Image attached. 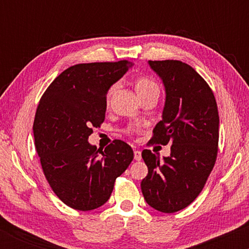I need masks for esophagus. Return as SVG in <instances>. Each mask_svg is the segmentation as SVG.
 I'll return each instance as SVG.
<instances>
[{
	"label": "esophagus",
	"mask_w": 249,
	"mask_h": 249,
	"mask_svg": "<svg viewBox=\"0 0 249 249\" xmlns=\"http://www.w3.org/2000/svg\"><path fill=\"white\" fill-rule=\"evenodd\" d=\"M134 160H137V161H139L142 159V152L141 151H138V150H136L134 151Z\"/></svg>",
	"instance_id": "esophagus-1"
}]
</instances>
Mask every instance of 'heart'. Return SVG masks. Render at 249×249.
<instances>
[{"label": "heart", "instance_id": "1", "mask_svg": "<svg viewBox=\"0 0 249 249\" xmlns=\"http://www.w3.org/2000/svg\"><path fill=\"white\" fill-rule=\"evenodd\" d=\"M151 89H158V85H157L156 83L152 81V79L146 78V77H142V78H139L136 83L137 93L142 92V91L151 90ZM132 130H133L132 127L128 128V131H132Z\"/></svg>", "mask_w": 249, "mask_h": 249}]
</instances>
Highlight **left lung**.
Listing matches in <instances>:
<instances>
[{
    "mask_svg": "<svg viewBox=\"0 0 249 249\" xmlns=\"http://www.w3.org/2000/svg\"><path fill=\"white\" fill-rule=\"evenodd\" d=\"M148 65L161 79L166 95L151 142L172 146L162 159L142 151L148 173L141 187L151 207L174 213L194 201L215 164L218 107L211 88L191 65L172 59L148 61Z\"/></svg>",
    "mask_w": 249,
    "mask_h": 249,
    "instance_id": "1",
    "label": "left lung"
}]
</instances>
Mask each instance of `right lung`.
Instances as JSON below:
<instances>
[{
  "label": "right lung",
  "instance_id": "obj_1",
  "mask_svg": "<svg viewBox=\"0 0 249 249\" xmlns=\"http://www.w3.org/2000/svg\"><path fill=\"white\" fill-rule=\"evenodd\" d=\"M133 63H83L53 79L37 107L35 147L50 187L65 205L78 211L101 207L115 180L128 167L133 151L115 141L104 151L89 142L93 127L104 122L108 89Z\"/></svg>",
  "mask_w": 249,
  "mask_h": 249
}]
</instances>
